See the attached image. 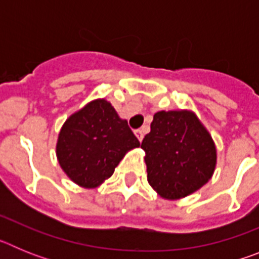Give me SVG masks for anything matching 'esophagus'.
<instances>
[{
  "label": "esophagus",
  "mask_w": 259,
  "mask_h": 259,
  "mask_svg": "<svg viewBox=\"0 0 259 259\" xmlns=\"http://www.w3.org/2000/svg\"><path fill=\"white\" fill-rule=\"evenodd\" d=\"M135 135H136L137 140L141 143V141H143V139H144V132L141 131V130H136V131H135Z\"/></svg>",
  "instance_id": "1"
}]
</instances>
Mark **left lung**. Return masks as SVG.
Returning <instances> with one entry per match:
<instances>
[{
	"mask_svg": "<svg viewBox=\"0 0 259 259\" xmlns=\"http://www.w3.org/2000/svg\"><path fill=\"white\" fill-rule=\"evenodd\" d=\"M148 182L161 197L178 200L206 184L217 164L211 136L196 114L158 111L144 137Z\"/></svg>",
	"mask_w": 259,
	"mask_h": 259,
	"instance_id": "left-lung-1",
	"label": "left lung"
}]
</instances>
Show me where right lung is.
Returning a JSON list of instances; mask_svg holds the SVG:
<instances>
[{"label": "right lung", "instance_id": "1", "mask_svg": "<svg viewBox=\"0 0 259 259\" xmlns=\"http://www.w3.org/2000/svg\"><path fill=\"white\" fill-rule=\"evenodd\" d=\"M137 146L140 141L127 120L119 118L106 100H95L65 122L57 141V158L72 182L96 188Z\"/></svg>", "mask_w": 259, "mask_h": 259}]
</instances>
